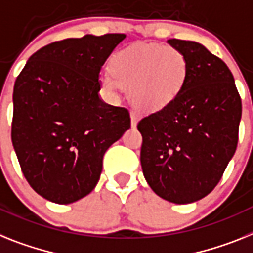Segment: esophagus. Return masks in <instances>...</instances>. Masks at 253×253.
<instances>
[{
  "instance_id": "esophagus-1",
  "label": "esophagus",
  "mask_w": 253,
  "mask_h": 253,
  "mask_svg": "<svg viewBox=\"0 0 253 253\" xmlns=\"http://www.w3.org/2000/svg\"><path fill=\"white\" fill-rule=\"evenodd\" d=\"M137 121H139V114L136 112H131V125L136 126Z\"/></svg>"
}]
</instances>
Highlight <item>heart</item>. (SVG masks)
Here are the masks:
<instances>
[{"instance_id": "b5f03b06", "label": "heart", "mask_w": 253, "mask_h": 253, "mask_svg": "<svg viewBox=\"0 0 253 253\" xmlns=\"http://www.w3.org/2000/svg\"><path fill=\"white\" fill-rule=\"evenodd\" d=\"M110 74L101 86L114 94L130 91L131 103L141 110H159L180 96L188 78V61L181 51L162 44H133L110 58Z\"/></svg>"}]
</instances>
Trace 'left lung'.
<instances>
[{"mask_svg":"<svg viewBox=\"0 0 253 253\" xmlns=\"http://www.w3.org/2000/svg\"><path fill=\"white\" fill-rule=\"evenodd\" d=\"M169 43L185 55L188 78L172 104L137 123L140 162L153 192L186 205L221 180L238 144L242 100L221 59L197 42L172 38Z\"/></svg>","mask_w":253,"mask_h":253,"instance_id":"8db88e82","label":"left lung"}]
</instances>
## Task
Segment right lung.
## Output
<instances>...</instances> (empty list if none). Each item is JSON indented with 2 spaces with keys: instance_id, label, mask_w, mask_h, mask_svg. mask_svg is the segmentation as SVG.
Masks as SVG:
<instances>
[{
  "instance_id": "1",
  "label": "right lung",
  "mask_w": 253,
  "mask_h": 253,
  "mask_svg": "<svg viewBox=\"0 0 253 253\" xmlns=\"http://www.w3.org/2000/svg\"><path fill=\"white\" fill-rule=\"evenodd\" d=\"M125 35H86L36 51L14 84L11 140L44 199L73 203L96 186L104 153L131 127L126 108L99 97V74Z\"/></svg>"
}]
</instances>
